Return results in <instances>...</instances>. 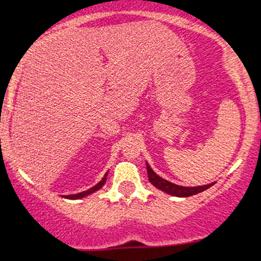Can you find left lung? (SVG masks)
I'll return each instance as SVG.
<instances>
[{"label": "left lung", "instance_id": "obj_1", "mask_svg": "<svg viewBox=\"0 0 261 261\" xmlns=\"http://www.w3.org/2000/svg\"><path fill=\"white\" fill-rule=\"evenodd\" d=\"M146 168H147L148 180L151 181L155 188L161 189L162 191H164V193L169 194V195H173V196L187 197V196L195 195V194L201 193V191L206 190V189H208L210 187H212V185L215 184V182H212V184L203 185V187H195V188H194V187L193 188L179 187V185L173 184V182L166 180V179L161 178L160 175L155 174V173L153 172V170H152V168L148 166V164H146Z\"/></svg>", "mask_w": 261, "mask_h": 261}]
</instances>
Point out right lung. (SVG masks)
<instances>
[{"instance_id": "1", "label": "right lung", "mask_w": 261, "mask_h": 261, "mask_svg": "<svg viewBox=\"0 0 261 261\" xmlns=\"http://www.w3.org/2000/svg\"><path fill=\"white\" fill-rule=\"evenodd\" d=\"M107 175H108V173H106V175H104V178L101 179V180H100L99 182H98L97 185H94V187H93V188L88 189V190L82 191V193H80V194H74V195H67V196H65V197H67V199H82V197L89 195V194L94 193V191L99 190V189H100L101 187H103L104 182H106V180H107Z\"/></svg>"}]
</instances>
